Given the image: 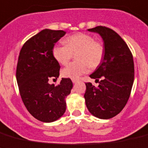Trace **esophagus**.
Segmentation results:
<instances>
[{"instance_id": "1", "label": "esophagus", "mask_w": 148, "mask_h": 148, "mask_svg": "<svg viewBox=\"0 0 148 148\" xmlns=\"http://www.w3.org/2000/svg\"><path fill=\"white\" fill-rule=\"evenodd\" d=\"M72 81H73V83L75 84V83H76V82H77L78 80H77V79H73V80H72Z\"/></svg>"}]
</instances>
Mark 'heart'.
I'll list each match as a JSON object with an SVG mask.
<instances>
[{"instance_id": "obj_1", "label": "heart", "mask_w": 148, "mask_h": 148, "mask_svg": "<svg viewBox=\"0 0 148 148\" xmlns=\"http://www.w3.org/2000/svg\"><path fill=\"white\" fill-rule=\"evenodd\" d=\"M66 44H56L53 48V55L60 64L65 65L69 61L73 53H76L78 61L68 64L62 70L63 77L75 79L87 73L92 68L101 64L105 56V47L99 41L95 40L92 35L78 33L68 36Z\"/></svg>"}]
</instances>
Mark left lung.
<instances>
[{
    "mask_svg": "<svg viewBox=\"0 0 148 148\" xmlns=\"http://www.w3.org/2000/svg\"><path fill=\"white\" fill-rule=\"evenodd\" d=\"M88 30L101 36L105 56L89 75L95 81L101 79L99 86L86 83V107L96 118L112 119L121 112L129 99L134 79L133 56L126 42L113 29L99 26Z\"/></svg>",
    "mask_w": 148,
    "mask_h": 148,
    "instance_id": "1",
    "label": "left lung"
}]
</instances>
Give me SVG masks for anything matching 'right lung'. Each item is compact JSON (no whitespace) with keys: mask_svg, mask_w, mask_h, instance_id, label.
I'll list each match as a JSON object with an SVG mask.
<instances>
[{"mask_svg":"<svg viewBox=\"0 0 148 148\" xmlns=\"http://www.w3.org/2000/svg\"><path fill=\"white\" fill-rule=\"evenodd\" d=\"M66 32L45 29L23 44L16 66V82L21 99L27 111L42 122H53L66 112V98L73 82L62 78L56 86L50 79L60 75V66L53 55L54 45Z\"/></svg>","mask_w":148,"mask_h":148,"instance_id":"add662e5","label":"right lung"}]
</instances>
